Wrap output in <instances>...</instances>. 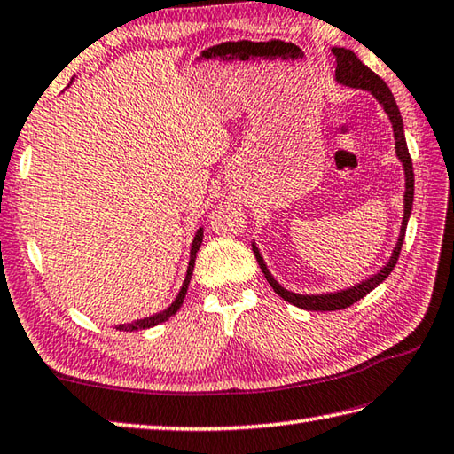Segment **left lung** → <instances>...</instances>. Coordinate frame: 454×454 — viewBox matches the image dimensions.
Masks as SVG:
<instances>
[{"instance_id": "left-lung-1", "label": "left lung", "mask_w": 454, "mask_h": 454, "mask_svg": "<svg viewBox=\"0 0 454 454\" xmlns=\"http://www.w3.org/2000/svg\"><path fill=\"white\" fill-rule=\"evenodd\" d=\"M332 53L335 55V61H337V67H335V79L337 83L341 85H348L353 89H364L369 90V93H373L375 98L379 103L383 105L385 113L389 114V119L393 122V133H395V148H397V156L403 162V168H405V214H403V224H401V234H399V242L395 246V250L391 254L389 262L385 263L383 270H379V274L371 276L365 282H361L353 287H348V290H341V292H335V294H321V295H300V294H294V292H287L284 290L282 286H279L271 274L266 268V263H263V258L260 255L258 248H255V244H252V250L255 254V260H258L260 268L263 271V276H266L268 284L274 287V292L279 295V298H284L286 301L294 303V306H298L301 309H309V311H335V309H345L353 306V303L359 301L361 298H365V295L375 290V287L383 282V279L391 274L395 263L399 260V254H401V246L403 240H405V232H407V222L411 216V208H413V194H415V175H413V160H411V154H409V148H407V141H405V130H403V119H401V113H399V106L395 103V97L391 95L389 87H387L385 81L375 75L373 71H371L367 65H364L359 61V57L349 51V49L345 47H333Z\"/></svg>"}]
</instances>
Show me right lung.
I'll list each match as a JSON object with an SVG mask.
<instances>
[{
	"mask_svg": "<svg viewBox=\"0 0 454 454\" xmlns=\"http://www.w3.org/2000/svg\"><path fill=\"white\" fill-rule=\"evenodd\" d=\"M202 228L196 232L194 236V242H192V250H191V262H188V271H186V278H184V284L183 287H180V292L176 295V300L172 301V306L167 308L160 313H156V316H151V317H145V319H137L135 324H127V325H119L117 329H121V332H137V329H146V327H154L162 324V321H167L168 317L175 316V313L180 309V306H183L184 301V295H186V290H188V284H191V278H192V270H194V260H196V252H199L200 244H202Z\"/></svg>",
	"mask_w": 454,
	"mask_h": 454,
	"instance_id": "add662e5",
	"label": "right lung"
}]
</instances>
